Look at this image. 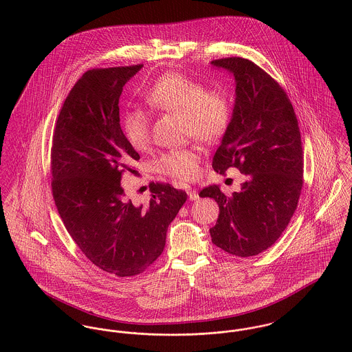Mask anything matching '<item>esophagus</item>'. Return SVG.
Here are the masks:
<instances>
[{
    "mask_svg": "<svg viewBox=\"0 0 352 352\" xmlns=\"http://www.w3.org/2000/svg\"><path fill=\"white\" fill-rule=\"evenodd\" d=\"M187 194H188V199L190 201H198L199 199V194L197 190H187Z\"/></svg>",
    "mask_w": 352,
    "mask_h": 352,
    "instance_id": "esophagus-1",
    "label": "esophagus"
}]
</instances>
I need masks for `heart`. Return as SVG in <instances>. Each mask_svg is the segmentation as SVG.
<instances>
[{
	"instance_id": "obj_1",
	"label": "heart",
	"mask_w": 352,
	"mask_h": 352,
	"mask_svg": "<svg viewBox=\"0 0 352 352\" xmlns=\"http://www.w3.org/2000/svg\"><path fill=\"white\" fill-rule=\"evenodd\" d=\"M149 107L160 112L183 115L184 129L201 142H215L228 130L232 119V100L222 85L206 87L199 80L177 72L160 76L145 94ZM122 129L129 144L145 151L151 144V113L141 107L122 112ZM201 149L198 146L164 151L154 169L179 182L194 180L199 173Z\"/></svg>"
}]
</instances>
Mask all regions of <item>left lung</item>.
<instances>
[{"label":"left lung","mask_w":352,"mask_h":352,"mask_svg":"<svg viewBox=\"0 0 352 352\" xmlns=\"http://www.w3.org/2000/svg\"><path fill=\"white\" fill-rule=\"evenodd\" d=\"M211 65L236 80L232 120L212 168L223 175L234 166L247 182L232 197L218 186L203 188L199 197L212 198L219 207L211 241L230 254L250 257L280 237L297 208L303 183L301 133L285 89L261 67L239 56Z\"/></svg>","instance_id":"8db88e82"}]
</instances>
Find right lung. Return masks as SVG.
I'll list each match as a JSON object with an SVG mask.
<instances>
[{
    "label": "right lung",
    "mask_w": 352,
    "mask_h": 352,
    "mask_svg": "<svg viewBox=\"0 0 352 352\" xmlns=\"http://www.w3.org/2000/svg\"><path fill=\"white\" fill-rule=\"evenodd\" d=\"M144 65L92 69L63 102L51 146V188L63 225L81 252L119 278L144 272L164 251L166 230L186 191L153 183L146 204L127 201L124 172L137 173L140 154L119 119L124 84Z\"/></svg>",
    "instance_id": "obj_1"
}]
</instances>
